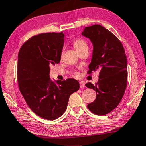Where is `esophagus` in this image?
Here are the masks:
<instances>
[{"label":"esophagus","instance_id":"34e87169","mask_svg":"<svg viewBox=\"0 0 146 146\" xmlns=\"http://www.w3.org/2000/svg\"><path fill=\"white\" fill-rule=\"evenodd\" d=\"M79 86H80L81 88H85V83L84 82H81L80 83H79Z\"/></svg>","mask_w":146,"mask_h":146}]
</instances>
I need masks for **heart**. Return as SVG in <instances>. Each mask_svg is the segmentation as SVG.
Returning a JSON list of instances; mask_svg holds the SVG:
<instances>
[{
  "instance_id": "obj_1",
  "label": "heart",
  "mask_w": 146,
  "mask_h": 146,
  "mask_svg": "<svg viewBox=\"0 0 146 146\" xmlns=\"http://www.w3.org/2000/svg\"><path fill=\"white\" fill-rule=\"evenodd\" d=\"M73 45L77 52H79L85 48H88V44H87L86 42L83 39H81V38L75 39L73 42Z\"/></svg>"
}]
</instances>
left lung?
<instances>
[{"label": "left lung", "mask_w": 146, "mask_h": 146, "mask_svg": "<svg viewBox=\"0 0 146 146\" xmlns=\"http://www.w3.org/2000/svg\"><path fill=\"white\" fill-rule=\"evenodd\" d=\"M82 35L93 45L88 73L100 70L97 84H86L96 93V100L88 108L92 113L105 115L119 105L124 95L127 81L126 54L119 40L102 25L85 27Z\"/></svg>", "instance_id": "left-lung-1"}]
</instances>
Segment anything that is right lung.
<instances>
[{
	"instance_id": "right-lung-1",
	"label": "right lung",
	"mask_w": 146,
	"mask_h": 146,
	"mask_svg": "<svg viewBox=\"0 0 146 146\" xmlns=\"http://www.w3.org/2000/svg\"><path fill=\"white\" fill-rule=\"evenodd\" d=\"M64 38L62 32L37 35L22 46L18 54L20 92L35 114L50 121L63 114L70 95L79 89L75 79L50 77V66L60 61Z\"/></svg>"
}]
</instances>
